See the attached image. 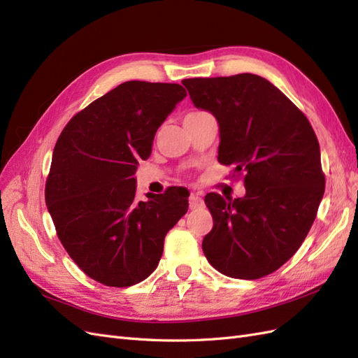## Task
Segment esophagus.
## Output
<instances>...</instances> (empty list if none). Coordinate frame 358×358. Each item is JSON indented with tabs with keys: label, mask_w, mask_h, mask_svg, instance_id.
Here are the masks:
<instances>
[{
	"label": "esophagus",
	"mask_w": 358,
	"mask_h": 358,
	"mask_svg": "<svg viewBox=\"0 0 358 358\" xmlns=\"http://www.w3.org/2000/svg\"><path fill=\"white\" fill-rule=\"evenodd\" d=\"M203 206H204V201H203V199L200 197V194L191 192V196H189V209H191V210H196V209L203 208Z\"/></svg>",
	"instance_id": "esophagus-1"
}]
</instances>
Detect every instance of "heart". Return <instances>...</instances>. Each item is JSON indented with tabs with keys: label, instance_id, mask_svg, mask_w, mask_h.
<instances>
[{
	"label": "heart",
	"instance_id": "obj_1",
	"mask_svg": "<svg viewBox=\"0 0 358 358\" xmlns=\"http://www.w3.org/2000/svg\"><path fill=\"white\" fill-rule=\"evenodd\" d=\"M199 113H201V112H191V113L187 115V116H196V115H199Z\"/></svg>",
	"mask_w": 358,
	"mask_h": 358
}]
</instances>
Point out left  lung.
<instances>
[{
  "mask_svg": "<svg viewBox=\"0 0 358 358\" xmlns=\"http://www.w3.org/2000/svg\"><path fill=\"white\" fill-rule=\"evenodd\" d=\"M182 83L194 106L220 124L218 161L245 171V197H204L213 229L204 236L203 252L225 276L273 273L297 252L324 196L315 131L294 103L257 74Z\"/></svg>",
  "mask_w": 358,
  "mask_h": 358,
  "instance_id": "1",
  "label": "left lung"
}]
</instances>
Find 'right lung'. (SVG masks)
<instances>
[{
	"mask_svg": "<svg viewBox=\"0 0 358 358\" xmlns=\"http://www.w3.org/2000/svg\"><path fill=\"white\" fill-rule=\"evenodd\" d=\"M187 96L178 83L129 80L76 113L53 149L45 199L62 246L96 282L124 288L157 268L188 191L136 200L134 173L157 129Z\"/></svg>",
	"mask_w": 358,
	"mask_h": 358,
	"instance_id": "right-lung-1",
	"label": "right lung"
}]
</instances>
